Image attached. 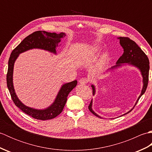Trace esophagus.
<instances>
[{"mask_svg": "<svg viewBox=\"0 0 152 152\" xmlns=\"http://www.w3.org/2000/svg\"><path fill=\"white\" fill-rule=\"evenodd\" d=\"M79 82L80 84H82V85H84L86 83H87L88 82V80L86 78H82L79 80Z\"/></svg>", "mask_w": 152, "mask_h": 152, "instance_id": "esophagus-1", "label": "esophagus"}]
</instances>
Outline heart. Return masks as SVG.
<instances>
[{"instance_id": "1", "label": "heart", "mask_w": 152, "mask_h": 152, "mask_svg": "<svg viewBox=\"0 0 152 152\" xmlns=\"http://www.w3.org/2000/svg\"><path fill=\"white\" fill-rule=\"evenodd\" d=\"M101 50V49H100V48L99 46H95L93 47V48L92 49L91 53H89V52H86V53H82L81 56H80V57H79V61L80 63H82V62H84L85 61H86L87 59H88V58L90 56V54H94L95 53H97L99 52V51ZM106 57H107V55L106 54H104V56H103L102 57V59H104L106 58Z\"/></svg>"}]
</instances>
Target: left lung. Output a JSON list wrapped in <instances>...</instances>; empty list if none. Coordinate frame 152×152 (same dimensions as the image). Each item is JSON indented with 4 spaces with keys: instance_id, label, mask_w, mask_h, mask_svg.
<instances>
[{
    "instance_id": "obj_1",
    "label": "left lung",
    "mask_w": 152,
    "mask_h": 152,
    "mask_svg": "<svg viewBox=\"0 0 152 152\" xmlns=\"http://www.w3.org/2000/svg\"><path fill=\"white\" fill-rule=\"evenodd\" d=\"M118 39L119 40V44H120L121 47L123 48V49H124V53H123L122 56L119 58V59L117 61V62H116L115 65L110 68V69L106 70V72H108V71L110 70H114L115 69H119V67H121L122 66L128 64V65L134 66L139 70L142 77L143 83L142 89L141 90L140 95L138 97L134 106L129 111L126 112L124 114L120 115L123 116L128 114V113H129L134 108V106H136L137 103L138 102V100H139L142 95H144V93L146 91L148 83V77H149L150 62L146 55L141 50V48L135 43V42L127 37H119L118 38ZM91 88L93 89V95H95L96 93L95 85L92 84ZM92 106L93 100H91V103H90L89 105L88 108L89 111L91 112L92 114L96 115V117L102 118L101 116L93 111Z\"/></svg>"
}]
</instances>
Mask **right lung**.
I'll use <instances>...</instances> for the list:
<instances>
[{"label": "right lung", "mask_w": 152, "mask_h": 152, "mask_svg": "<svg viewBox=\"0 0 152 152\" xmlns=\"http://www.w3.org/2000/svg\"><path fill=\"white\" fill-rule=\"evenodd\" d=\"M66 34L64 33L57 34L56 33H48V32L42 31H36L25 38L12 51L10 57L6 81H7V86L12 99L16 106H18L25 114L34 119H40V120H48V119L56 118L60 114L66 104L68 95L76 86L78 82L77 80H74L72 82L63 84L53 102L48 107L44 109L31 108L25 105L19 99L15 93L14 83H13L14 63L19 54L32 49L44 50L56 55V48L59 46L61 38H64Z\"/></svg>", "instance_id": "obj_1"}]
</instances>
